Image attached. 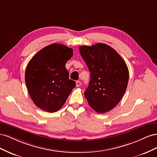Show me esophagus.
I'll return each instance as SVG.
<instances>
[{"mask_svg":"<svg viewBox=\"0 0 157 157\" xmlns=\"http://www.w3.org/2000/svg\"><path fill=\"white\" fill-rule=\"evenodd\" d=\"M80 85H81V82L78 81H78L76 82V86H77V87H79Z\"/></svg>","mask_w":157,"mask_h":157,"instance_id":"34e87169","label":"esophagus"}]
</instances>
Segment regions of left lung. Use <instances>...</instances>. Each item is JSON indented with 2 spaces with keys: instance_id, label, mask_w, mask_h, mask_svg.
<instances>
[{
  "instance_id": "left-lung-1",
  "label": "left lung",
  "mask_w": 157,
  "mask_h": 157,
  "mask_svg": "<svg viewBox=\"0 0 157 157\" xmlns=\"http://www.w3.org/2000/svg\"><path fill=\"white\" fill-rule=\"evenodd\" d=\"M79 51L90 73L84 92L89 105L98 113L111 111L120 102L127 88L129 71L125 61L103 43L81 46Z\"/></svg>"
}]
</instances>
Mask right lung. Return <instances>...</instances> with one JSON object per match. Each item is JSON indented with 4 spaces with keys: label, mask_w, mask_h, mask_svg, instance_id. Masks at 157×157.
<instances>
[{
    "label": "right lung",
    "mask_w": 157,
    "mask_h": 157,
    "mask_svg": "<svg viewBox=\"0 0 157 157\" xmlns=\"http://www.w3.org/2000/svg\"><path fill=\"white\" fill-rule=\"evenodd\" d=\"M73 49L58 43L44 47L27 65L26 86L35 105L49 113L58 111L65 103L76 82L69 78L65 63Z\"/></svg>",
    "instance_id": "1"
}]
</instances>
